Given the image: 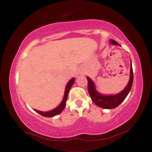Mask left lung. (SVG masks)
<instances>
[{"label": "left lung", "mask_w": 152, "mask_h": 152, "mask_svg": "<svg viewBox=\"0 0 152 152\" xmlns=\"http://www.w3.org/2000/svg\"><path fill=\"white\" fill-rule=\"evenodd\" d=\"M109 43L112 45H116V46H120L118 43L115 41L114 40L111 39ZM87 80H88V91L89 95L91 98V100L94 102L96 105L99 107L103 108V109H114L121 104L124 102L126 97L127 96L129 93L130 92L131 88H132V84H133L134 75H133V69H132V61H131L130 65V76L129 80L128 83L121 91L116 94H102L99 93L98 91L96 88L95 83L93 80L90 77L87 76Z\"/></svg>", "instance_id": "left-lung-1"}]
</instances>
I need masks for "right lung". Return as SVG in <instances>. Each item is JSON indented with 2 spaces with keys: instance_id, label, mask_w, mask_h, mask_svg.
Returning a JSON list of instances; mask_svg holds the SVG:
<instances>
[{
  "instance_id": "add662e5",
  "label": "right lung",
  "mask_w": 152,
  "mask_h": 152,
  "mask_svg": "<svg viewBox=\"0 0 152 152\" xmlns=\"http://www.w3.org/2000/svg\"><path fill=\"white\" fill-rule=\"evenodd\" d=\"M75 82V78H72L66 84V88H65V91H64V98H63L62 102L60 103V104L58 106L55 108V109L50 110V111H38V110L34 109V111L36 112H37L38 114H41V116H45V117H53V116H56L60 114V113L62 112L63 110L65 108L66 104V100H67V97H68V94H69V90L71 88V86H73V84Z\"/></svg>"
}]
</instances>
